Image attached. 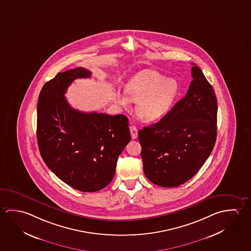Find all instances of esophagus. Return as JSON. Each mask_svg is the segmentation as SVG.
Segmentation results:
<instances>
[{
    "instance_id": "esophagus-1",
    "label": "esophagus",
    "mask_w": 251,
    "mask_h": 251,
    "mask_svg": "<svg viewBox=\"0 0 251 251\" xmlns=\"http://www.w3.org/2000/svg\"><path fill=\"white\" fill-rule=\"evenodd\" d=\"M129 130H130V134H131L132 139H136L137 136H138V132H137V128H136V126H130Z\"/></svg>"
}]
</instances>
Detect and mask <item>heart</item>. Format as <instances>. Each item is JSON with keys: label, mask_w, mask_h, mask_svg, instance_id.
I'll use <instances>...</instances> for the list:
<instances>
[{"label": "heart", "mask_w": 251, "mask_h": 251, "mask_svg": "<svg viewBox=\"0 0 251 251\" xmlns=\"http://www.w3.org/2000/svg\"><path fill=\"white\" fill-rule=\"evenodd\" d=\"M178 91L177 82L156 71L144 70L135 75L126 86V96L118 94L117 101L127 107L129 100L138 102L136 112L141 119L156 121L170 110Z\"/></svg>", "instance_id": "heart-1"}]
</instances>
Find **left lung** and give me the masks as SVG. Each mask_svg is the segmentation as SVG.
I'll use <instances>...</instances> for the list:
<instances>
[{"label":"left lung","mask_w":251,"mask_h":251,"mask_svg":"<svg viewBox=\"0 0 251 251\" xmlns=\"http://www.w3.org/2000/svg\"><path fill=\"white\" fill-rule=\"evenodd\" d=\"M193 65V79L185 97L159 122L138 131L144 174L163 187L191 179L215 144L217 100L201 68Z\"/></svg>","instance_id":"8db88e82"}]
</instances>
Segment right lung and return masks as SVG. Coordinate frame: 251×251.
<instances>
[{
  "instance_id": "right-lung-1",
  "label": "right lung",
  "mask_w": 251,
  "mask_h": 251,
  "mask_svg": "<svg viewBox=\"0 0 251 251\" xmlns=\"http://www.w3.org/2000/svg\"><path fill=\"white\" fill-rule=\"evenodd\" d=\"M90 77L83 67L58 73L44 85L37 103L43 160L63 182L86 193L111 182L118 156L131 138L125 115L78 111L67 102L65 94L74 79Z\"/></svg>"
}]
</instances>
